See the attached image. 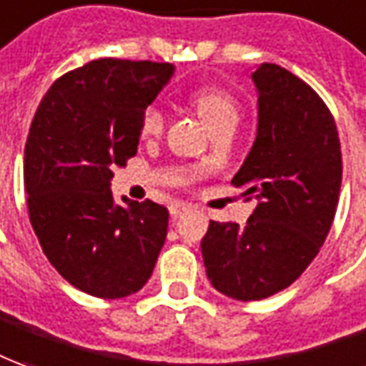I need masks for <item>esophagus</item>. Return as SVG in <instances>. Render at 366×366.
Returning a JSON list of instances; mask_svg holds the SVG:
<instances>
[{
  "mask_svg": "<svg viewBox=\"0 0 366 366\" xmlns=\"http://www.w3.org/2000/svg\"><path fill=\"white\" fill-rule=\"evenodd\" d=\"M189 211H191V209H189L187 205H181V203H175V205H171V207H169V213H171L173 219L185 215V213H189Z\"/></svg>",
  "mask_w": 366,
  "mask_h": 366,
  "instance_id": "1",
  "label": "esophagus"
}]
</instances>
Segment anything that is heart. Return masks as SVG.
Wrapping results in <instances>:
<instances>
[{
    "label": "heart",
    "mask_w": 366,
    "mask_h": 366,
    "mask_svg": "<svg viewBox=\"0 0 366 366\" xmlns=\"http://www.w3.org/2000/svg\"><path fill=\"white\" fill-rule=\"evenodd\" d=\"M193 107L199 113V117L205 121L211 133L235 127L239 123V103L225 89L217 87H203L193 93L191 97ZM165 127V113L157 105H149L141 113L139 131L143 137H155Z\"/></svg>",
    "instance_id": "heart-1"
}]
</instances>
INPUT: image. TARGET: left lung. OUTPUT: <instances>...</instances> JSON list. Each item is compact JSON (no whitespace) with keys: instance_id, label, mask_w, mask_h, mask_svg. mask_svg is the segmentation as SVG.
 Instances as JSON below:
<instances>
[{"instance_id":"1","label":"left lung","mask_w":366,"mask_h":366,"mask_svg":"<svg viewBox=\"0 0 366 366\" xmlns=\"http://www.w3.org/2000/svg\"><path fill=\"white\" fill-rule=\"evenodd\" d=\"M257 139L233 177L257 199L245 227L211 221L201 239L211 285L259 301L293 285L329 235L342 179L339 131L311 85L274 63L253 71Z\"/></svg>"}]
</instances>
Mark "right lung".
Here are the masks:
<instances>
[{"label":"right lung","instance_id":"1","mask_svg":"<svg viewBox=\"0 0 366 366\" xmlns=\"http://www.w3.org/2000/svg\"><path fill=\"white\" fill-rule=\"evenodd\" d=\"M173 65L95 59L44 95L24 157L25 203L47 261L99 299L139 291L167 237L169 211L149 199L113 203L111 179L139 145L141 113Z\"/></svg>","mask_w":366,"mask_h":366}]
</instances>
